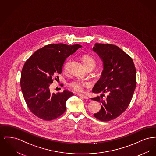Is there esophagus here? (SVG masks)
<instances>
[{
  "label": "esophagus",
  "mask_w": 156,
  "mask_h": 156,
  "mask_svg": "<svg viewBox=\"0 0 156 156\" xmlns=\"http://www.w3.org/2000/svg\"><path fill=\"white\" fill-rule=\"evenodd\" d=\"M78 96H79V97H82V98H84V99H88V97H87V95H83V94H78Z\"/></svg>",
  "instance_id": "obj_1"
}]
</instances>
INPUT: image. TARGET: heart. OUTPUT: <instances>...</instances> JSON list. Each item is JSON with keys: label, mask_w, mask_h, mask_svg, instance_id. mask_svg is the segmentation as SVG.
<instances>
[{"label": "heart", "mask_w": 156, "mask_h": 156, "mask_svg": "<svg viewBox=\"0 0 156 156\" xmlns=\"http://www.w3.org/2000/svg\"><path fill=\"white\" fill-rule=\"evenodd\" d=\"M83 64L85 67L92 66L95 67L96 65V61L89 55H84L82 57ZM69 86L76 92H81L85 87H88L90 85V83L87 80H74L70 82Z\"/></svg>", "instance_id": "1"}]
</instances>
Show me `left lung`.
I'll return each mask as SVG.
<instances>
[{
    "label": "left lung",
    "mask_w": 156,
    "mask_h": 156,
    "mask_svg": "<svg viewBox=\"0 0 156 156\" xmlns=\"http://www.w3.org/2000/svg\"><path fill=\"white\" fill-rule=\"evenodd\" d=\"M93 51L102 60L104 70L92 92L108 94L106 101L99 97L91 98L102 104L100 111L94 115L101 121H110L125 111L132 100L136 85V68L132 58L116 45L96 43Z\"/></svg>",
    "instance_id": "1"
}]
</instances>
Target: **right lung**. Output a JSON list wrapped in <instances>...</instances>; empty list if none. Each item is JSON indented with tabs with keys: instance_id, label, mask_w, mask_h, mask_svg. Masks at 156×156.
I'll return each instance as SVG.
<instances>
[{
	"instance_id": "right-lung-1",
	"label": "right lung",
	"mask_w": 156,
	"mask_h": 156,
	"mask_svg": "<svg viewBox=\"0 0 156 156\" xmlns=\"http://www.w3.org/2000/svg\"><path fill=\"white\" fill-rule=\"evenodd\" d=\"M81 47L62 43L47 45L26 61L21 73V89L30 111L38 118L51 120L66 111V102L74 94L67 90L52 94L50 85L54 76L61 74L67 57Z\"/></svg>"
}]
</instances>
